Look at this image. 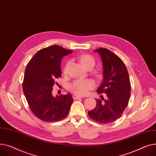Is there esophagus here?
<instances>
[{"mask_svg": "<svg viewBox=\"0 0 156 156\" xmlns=\"http://www.w3.org/2000/svg\"><path fill=\"white\" fill-rule=\"evenodd\" d=\"M84 96H79L76 94H74V95H73V98H74V99H79V98H83Z\"/></svg>", "mask_w": 156, "mask_h": 156, "instance_id": "obj_1", "label": "esophagus"}]
</instances>
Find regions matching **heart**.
<instances>
[{
	"mask_svg": "<svg viewBox=\"0 0 156 156\" xmlns=\"http://www.w3.org/2000/svg\"><path fill=\"white\" fill-rule=\"evenodd\" d=\"M80 62L81 64L84 67L88 65L94 66L95 60L94 58L89 55H83L80 57ZM67 63L64 69V70L66 71L68 66ZM94 86V82L90 79H84V80H76L73 82L69 86V89L76 94L84 95L86 94L88 91L92 89Z\"/></svg>",
	"mask_w": 156,
	"mask_h": 156,
	"instance_id": "obj_1",
	"label": "heart"
}]
</instances>
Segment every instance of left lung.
Segmentation results:
<instances>
[{"mask_svg": "<svg viewBox=\"0 0 156 156\" xmlns=\"http://www.w3.org/2000/svg\"><path fill=\"white\" fill-rule=\"evenodd\" d=\"M98 53L103 63V81L97 89L106 98L96 99V106L88 112L89 117L101 123H109L120 118L128 106L131 92L130 78L123 62L106 48H100ZM104 100V101L102 100Z\"/></svg>", "mask_w": 156, "mask_h": 156, "instance_id": "left-lung-1", "label": "left lung"}]
</instances>
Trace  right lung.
<instances>
[{
    "label": "right lung",
    "mask_w": 156,
    "mask_h": 156,
    "mask_svg": "<svg viewBox=\"0 0 156 156\" xmlns=\"http://www.w3.org/2000/svg\"><path fill=\"white\" fill-rule=\"evenodd\" d=\"M73 52L52 45L36 53L26 66L23 84L24 96L33 113L41 120L55 122L69 113L73 102L67 93L53 96L55 80L62 75L61 60Z\"/></svg>",
    "instance_id": "obj_1"
}]
</instances>
